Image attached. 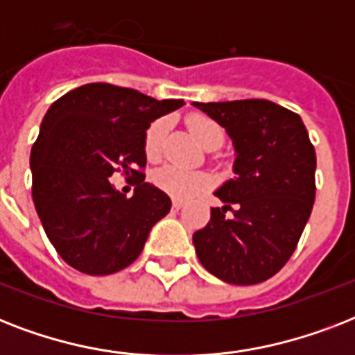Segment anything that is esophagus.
I'll return each mask as SVG.
<instances>
[{
	"instance_id": "1",
	"label": "esophagus",
	"mask_w": 355,
	"mask_h": 355,
	"mask_svg": "<svg viewBox=\"0 0 355 355\" xmlns=\"http://www.w3.org/2000/svg\"><path fill=\"white\" fill-rule=\"evenodd\" d=\"M182 206H184V202H182V200H178V199H175V200H173V210H175V211H178V210H180V208H182Z\"/></svg>"
}]
</instances>
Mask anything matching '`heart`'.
Masks as SVG:
<instances>
[{"label":"heart","instance_id":"b5f03b06","mask_svg":"<svg viewBox=\"0 0 355 355\" xmlns=\"http://www.w3.org/2000/svg\"><path fill=\"white\" fill-rule=\"evenodd\" d=\"M189 132L193 134L195 139L199 141L205 149H216L225 139V130L216 119L208 118L205 114H191L186 119ZM167 132V121L164 118L156 119L145 130L144 138V153L150 162H156L162 156L164 138ZM155 184L166 193L178 197V199H188L193 193L210 186V177L205 173L186 171L180 167L166 166L155 173Z\"/></svg>","mask_w":355,"mask_h":355}]
</instances>
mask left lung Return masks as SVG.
<instances>
[{"instance_id": "1", "label": "left lung", "mask_w": 355, "mask_h": 355, "mask_svg": "<svg viewBox=\"0 0 355 355\" xmlns=\"http://www.w3.org/2000/svg\"><path fill=\"white\" fill-rule=\"evenodd\" d=\"M195 107L227 128L237 153L236 177L216 191L225 206L211 208L193 234L195 252L228 284L269 280L293 256L313 208L317 158L308 130L298 114L267 99Z\"/></svg>"}]
</instances>
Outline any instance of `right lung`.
Listing matches in <instances>:
<instances>
[{"instance_id": "1", "label": "right lung", "mask_w": 355, "mask_h": 355, "mask_svg": "<svg viewBox=\"0 0 355 355\" xmlns=\"http://www.w3.org/2000/svg\"><path fill=\"white\" fill-rule=\"evenodd\" d=\"M182 105L92 83L49 107L31 150L33 202L49 241L73 269L92 276L125 269L169 214V197L145 182L144 138L153 119ZM114 172L137 186L130 200L107 180Z\"/></svg>"}]
</instances>
